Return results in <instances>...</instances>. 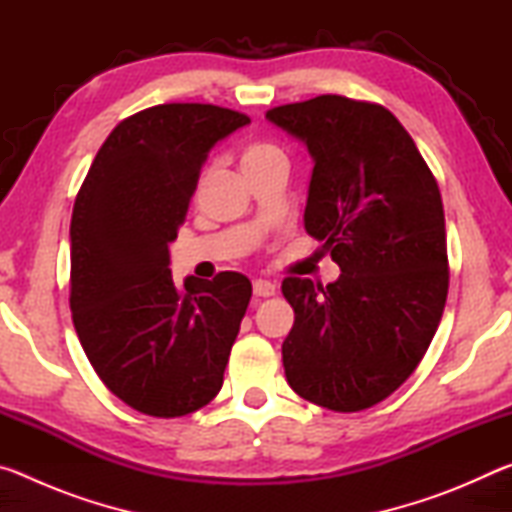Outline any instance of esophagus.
I'll use <instances>...</instances> for the list:
<instances>
[{
  "instance_id": "34e87169",
  "label": "esophagus",
  "mask_w": 512,
  "mask_h": 512,
  "mask_svg": "<svg viewBox=\"0 0 512 512\" xmlns=\"http://www.w3.org/2000/svg\"><path fill=\"white\" fill-rule=\"evenodd\" d=\"M253 291H255V296H259V298H271V296H275V284L268 282V280H255Z\"/></svg>"
}]
</instances>
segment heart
Listing matches in <instances>:
<instances>
[{"instance_id": "heart-1", "label": "heart", "mask_w": 512, "mask_h": 512, "mask_svg": "<svg viewBox=\"0 0 512 512\" xmlns=\"http://www.w3.org/2000/svg\"><path fill=\"white\" fill-rule=\"evenodd\" d=\"M271 164H287V155L280 146L268 140H253L241 149V169H262Z\"/></svg>"}]
</instances>
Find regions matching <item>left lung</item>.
Masks as SVG:
<instances>
[{"label":"left lung","mask_w":512,"mask_h":512,"mask_svg":"<svg viewBox=\"0 0 512 512\" xmlns=\"http://www.w3.org/2000/svg\"><path fill=\"white\" fill-rule=\"evenodd\" d=\"M314 158L305 230L339 280L287 277L296 320L282 343L289 386L352 413L395 393L443 318L449 264L436 178L391 110L339 94L266 112Z\"/></svg>","instance_id":"1"}]
</instances>
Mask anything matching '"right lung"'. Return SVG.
I'll list each match as a JSON object with an SVG mask.
<instances>
[{
	"label": "right lung",
	"instance_id": "right-lung-1",
	"mask_svg": "<svg viewBox=\"0 0 512 512\" xmlns=\"http://www.w3.org/2000/svg\"><path fill=\"white\" fill-rule=\"evenodd\" d=\"M250 124L212 103H162L119 121L76 194L69 309L85 354L121 402L153 418L210 404L253 287L169 271L212 146Z\"/></svg>",
	"mask_w": 512,
	"mask_h": 512
}]
</instances>
